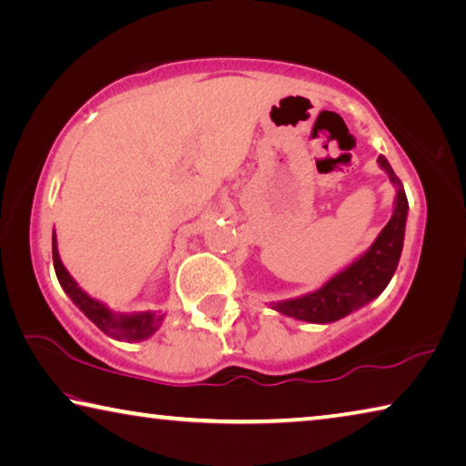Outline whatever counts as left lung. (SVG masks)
<instances>
[{"instance_id": "obj_1", "label": "left lung", "mask_w": 466, "mask_h": 466, "mask_svg": "<svg viewBox=\"0 0 466 466\" xmlns=\"http://www.w3.org/2000/svg\"><path fill=\"white\" fill-rule=\"evenodd\" d=\"M378 167L389 175L390 183L397 188L394 195V209L389 224L370 244V248L351 261L333 278L327 279L319 289L309 294L271 302V309L296 320L314 322V325H329L347 314L360 310L361 306L372 302L389 286L394 271H397L400 252H403L405 224L409 214V203L405 188L399 177L394 175L389 160L378 156Z\"/></svg>"}]
</instances>
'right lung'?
Masks as SVG:
<instances>
[{"mask_svg": "<svg viewBox=\"0 0 466 466\" xmlns=\"http://www.w3.org/2000/svg\"><path fill=\"white\" fill-rule=\"evenodd\" d=\"M53 267L57 273V279L66 294L72 298V302L80 309L86 317H88L94 325H96L102 333L108 335L116 341L137 343L144 339L152 337L157 329L162 327L164 314L162 312H113L105 302L92 298L90 294L77 286V281L69 275L66 265L61 263L59 250H57V236L53 230Z\"/></svg>", "mask_w": 466, "mask_h": 466, "instance_id": "right-lung-1", "label": "right lung"}]
</instances>
